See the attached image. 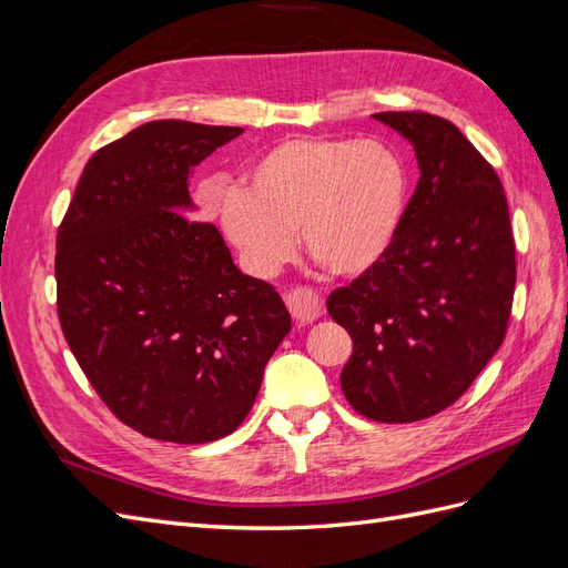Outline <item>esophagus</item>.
Wrapping results in <instances>:
<instances>
[{"mask_svg": "<svg viewBox=\"0 0 568 568\" xmlns=\"http://www.w3.org/2000/svg\"><path fill=\"white\" fill-rule=\"evenodd\" d=\"M286 305H288L291 315H294V320L303 322V324L315 322L324 313V301L320 298V294H315L313 288H305V286L288 291Z\"/></svg>", "mask_w": 568, "mask_h": 568, "instance_id": "obj_1", "label": "esophagus"}]
</instances>
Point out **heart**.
Listing matches in <instances>:
<instances>
[{
    "label": "heart",
    "mask_w": 568,
    "mask_h": 568,
    "mask_svg": "<svg viewBox=\"0 0 568 568\" xmlns=\"http://www.w3.org/2000/svg\"><path fill=\"white\" fill-rule=\"evenodd\" d=\"M409 196L403 156L382 140L294 136L267 149L246 186L220 201V230L255 277H272L305 251L341 277H357L390 251Z\"/></svg>",
    "instance_id": "b5f03b06"
}]
</instances>
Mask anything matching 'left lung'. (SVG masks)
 <instances>
[{"label":"left lung","instance_id":"obj_1","mask_svg":"<svg viewBox=\"0 0 568 568\" xmlns=\"http://www.w3.org/2000/svg\"><path fill=\"white\" fill-rule=\"evenodd\" d=\"M374 120L415 146L419 182L390 251L326 301L353 338L341 388L359 415H438L488 365L507 332L517 261L503 182L450 120Z\"/></svg>","mask_w":568,"mask_h":568}]
</instances>
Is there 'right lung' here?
Instances as JSON below:
<instances>
[{
  "label": "right lung",
  "mask_w": 568,
  "mask_h": 568,
  "mask_svg": "<svg viewBox=\"0 0 568 568\" xmlns=\"http://www.w3.org/2000/svg\"><path fill=\"white\" fill-rule=\"evenodd\" d=\"M242 132L186 120L128 132L84 165L57 234L63 336L99 398L146 438L230 436L291 329L277 291L189 217L194 165Z\"/></svg>",
  "instance_id": "obj_1"
}]
</instances>
